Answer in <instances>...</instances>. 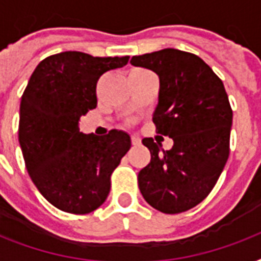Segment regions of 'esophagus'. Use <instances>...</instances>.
<instances>
[{"mask_svg":"<svg viewBox=\"0 0 261 261\" xmlns=\"http://www.w3.org/2000/svg\"><path fill=\"white\" fill-rule=\"evenodd\" d=\"M131 143L133 146H141V139L138 137H131Z\"/></svg>","mask_w":261,"mask_h":261,"instance_id":"esophagus-1","label":"esophagus"}]
</instances>
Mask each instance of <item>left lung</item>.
<instances>
[{
    "label": "left lung",
    "mask_w": 261,
    "mask_h": 261,
    "mask_svg": "<svg viewBox=\"0 0 261 261\" xmlns=\"http://www.w3.org/2000/svg\"><path fill=\"white\" fill-rule=\"evenodd\" d=\"M131 65L160 79L155 131L173 139L171 150L143 138L150 150L138 173L141 194L151 207L178 214L202 202L214 188L229 157L233 111L219 77L198 55L164 48L135 55Z\"/></svg>",
    "instance_id": "obj_1"
}]
</instances>
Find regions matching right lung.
Returning a JSON list of instances; mask_svg holds the SVG:
<instances>
[{
	"label": "right lung",
	"mask_w": 261,
	"mask_h": 261,
	"mask_svg": "<svg viewBox=\"0 0 261 261\" xmlns=\"http://www.w3.org/2000/svg\"><path fill=\"white\" fill-rule=\"evenodd\" d=\"M130 57H92L80 51L51 55L31 75L20 102L18 142L39 192L57 208L88 214L110 194L111 174L131 147L130 135L83 134L80 118L97 106L104 73Z\"/></svg>",
	"instance_id": "right-lung-1"
}]
</instances>
